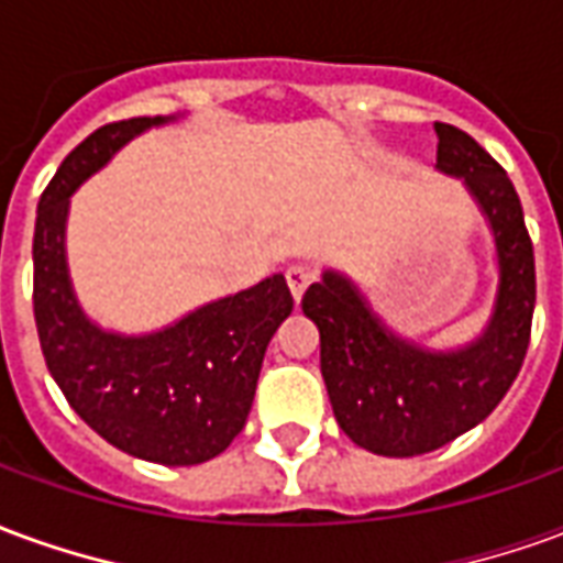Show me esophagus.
<instances>
[{"mask_svg":"<svg viewBox=\"0 0 563 563\" xmlns=\"http://www.w3.org/2000/svg\"><path fill=\"white\" fill-rule=\"evenodd\" d=\"M313 280H317V271L310 268V265H292V268L286 271V283L292 289L295 301H301V295H305V289Z\"/></svg>","mask_w":563,"mask_h":563,"instance_id":"34e87169","label":"esophagus"}]
</instances>
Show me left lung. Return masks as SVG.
I'll return each mask as SVG.
<instances>
[{"label":"left lung","instance_id":"left-lung-1","mask_svg":"<svg viewBox=\"0 0 563 563\" xmlns=\"http://www.w3.org/2000/svg\"><path fill=\"white\" fill-rule=\"evenodd\" d=\"M434 132L437 168L464 180L495 234L500 280L483 334L446 353L404 341L338 271L301 298L319 329V367L341 431L389 459L434 452L483 422L519 377L531 343L537 271L516 186L467 132L449 123H434Z\"/></svg>","mask_w":563,"mask_h":563}]
</instances>
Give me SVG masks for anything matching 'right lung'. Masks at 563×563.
<instances>
[{"instance_id": "1", "label": "right lung", "mask_w": 563, "mask_h": 563, "mask_svg": "<svg viewBox=\"0 0 563 563\" xmlns=\"http://www.w3.org/2000/svg\"><path fill=\"white\" fill-rule=\"evenodd\" d=\"M172 117L96 129L56 168L32 238V307L44 362L71 410L129 455L168 467L217 459L241 434L274 331L292 313L283 274L126 338L92 325L66 265L68 198L126 141Z\"/></svg>"}]
</instances>
